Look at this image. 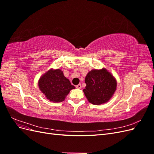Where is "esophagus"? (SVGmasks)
<instances>
[{
	"mask_svg": "<svg viewBox=\"0 0 154 154\" xmlns=\"http://www.w3.org/2000/svg\"><path fill=\"white\" fill-rule=\"evenodd\" d=\"M76 87L77 88H82V85H81V84H78V85H77L76 86Z\"/></svg>",
	"mask_w": 154,
	"mask_h": 154,
	"instance_id": "1",
	"label": "esophagus"
}]
</instances>
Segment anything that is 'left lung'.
<instances>
[{
	"instance_id": "1",
	"label": "left lung",
	"mask_w": 154,
	"mask_h": 154,
	"mask_svg": "<svg viewBox=\"0 0 154 154\" xmlns=\"http://www.w3.org/2000/svg\"><path fill=\"white\" fill-rule=\"evenodd\" d=\"M83 90L89 103L100 105L106 103L113 96L117 88L116 78L105 68L92 69L85 77Z\"/></svg>"
}]
</instances>
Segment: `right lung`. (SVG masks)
<instances>
[{
  "label": "right lung",
  "mask_w": 154,
  "mask_h": 154,
  "mask_svg": "<svg viewBox=\"0 0 154 154\" xmlns=\"http://www.w3.org/2000/svg\"><path fill=\"white\" fill-rule=\"evenodd\" d=\"M38 85L45 98L54 103L64 101L69 92L75 88L60 69H49L40 78Z\"/></svg>",
  "instance_id": "right-lung-1"
}]
</instances>
